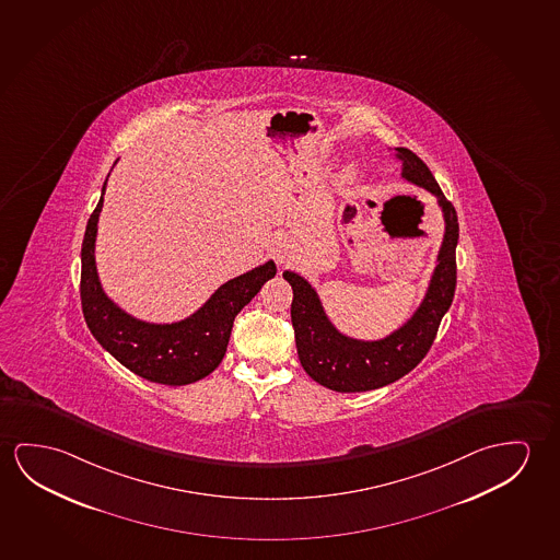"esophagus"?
Returning a JSON list of instances; mask_svg holds the SVG:
<instances>
[{
    "label": "esophagus",
    "mask_w": 560,
    "mask_h": 560,
    "mask_svg": "<svg viewBox=\"0 0 560 560\" xmlns=\"http://www.w3.org/2000/svg\"><path fill=\"white\" fill-rule=\"evenodd\" d=\"M273 254H276L277 261H279V264H283L284 256H283V249H281V246H277V248L273 249Z\"/></svg>",
    "instance_id": "esophagus-1"
}]
</instances>
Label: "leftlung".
<instances>
[{"label": "left lung", "mask_w": 560, "mask_h": 560, "mask_svg": "<svg viewBox=\"0 0 560 560\" xmlns=\"http://www.w3.org/2000/svg\"><path fill=\"white\" fill-rule=\"evenodd\" d=\"M394 151L401 161V176L439 199L446 223L431 283L413 316L378 341L353 339L329 322L316 289L304 277L294 271L283 273L293 287L291 319L302 369L322 386L341 394L387 386L413 371L434 343L440 322L452 306L456 293V246L459 238L456 209L442 194L429 166L413 151L405 147H396Z\"/></svg>", "instance_id": "left-lung-1"}]
</instances>
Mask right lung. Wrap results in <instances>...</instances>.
<instances>
[{"mask_svg": "<svg viewBox=\"0 0 560 560\" xmlns=\"http://www.w3.org/2000/svg\"><path fill=\"white\" fill-rule=\"evenodd\" d=\"M103 194L86 223L81 248V306L86 326L116 361L141 378L164 386H186L215 371L226 353L236 314L248 304L277 267L271 259L221 284L189 318L149 324L129 316L103 291L95 264L96 223Z\"/></svg>", "mask_w": 560, "mask_h": 560, "instance_id": "obj_1", "label": "right lung"}]
</instances>
